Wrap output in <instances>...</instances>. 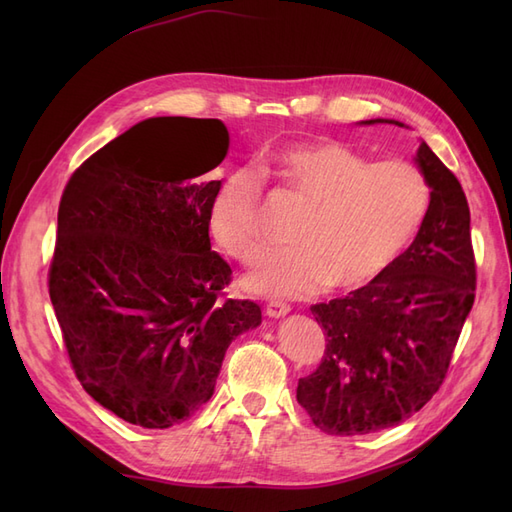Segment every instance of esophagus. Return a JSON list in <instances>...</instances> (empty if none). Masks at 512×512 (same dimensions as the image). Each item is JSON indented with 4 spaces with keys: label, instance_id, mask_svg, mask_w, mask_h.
I'll return each mask as SVG.
<instances>
[{
    "label": "esophagus",
    "instance_id": "1",
    "mask_svg": "<svg viewBox=\"0 0 512 512\" xmlns=\"http://www.w3.org/2000/svg\"><path fill=\"white\" fill-rule=\"evenodd\" d=\"M290 312V305L282 303V301H271L267 305V316L269 318H284Z\"/></svg>",
    "mask_w": 512,
    "mask_h": 512
}]
</instances>
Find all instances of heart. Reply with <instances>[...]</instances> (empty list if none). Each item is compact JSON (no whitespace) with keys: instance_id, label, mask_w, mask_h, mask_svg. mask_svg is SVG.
Instances as JSON below:
<instances>
[{"instance_id":"obj_1","label":"heart","mask_w":512,"mask_h":512,"mask_svg":"<svg viewBox=\"0 0 512 512\" xmlns=\"http://www.w3.org/2000/svg\"><path fill=\"white\" fill-rule=\"evenodd\" d=\"M258 172L307 200L288 232L286 250L245 275V288L273 299L359 288L404 250L427 211L423 175L401 160L369 162L333 141H299L271 149ZM262 179L256 170L228 173L209 209L213 237L245 265L265 241L260 230Z\"/></svg>"}]
</instances>
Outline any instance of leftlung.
I'll return each instance as SVG.
<instances>
[{
    "label": "left lung",
    "instance_id": "obj_1",
    "mask_svg": "<svg viewBox=\"0 0 512 512\" xmlns=\"http://www.w3.org/2000/svg\"><path fill=\"white\" fill-rule=\"evenodd\" d=\"M393 123L369 119L361 126ZM414 162L429 207L408 250L367 286L312 305L327 335L297 401L331 436H365L404 423L440 389L476 288L470 207L457 177L421 141Z\"/></svg>",
    "mask_w": 512,
    "mask_h": 512
}]
</instances>
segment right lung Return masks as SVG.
Wrapping results in <instances>:
<instances>
[{"label": "right lung", "instance_id": "add662e5", "mask_svg": "<svg viewBox=\"0 0 512 512\" xmlns=\"http://www.w3.org/2000/svg\"><path fill=\"white\" fill-rule=\"evenodd\" d=\"M228 145L220 119L151 117L83 162L61 196L51 303L76 378L126 423L190 418L232 339L262 322L254 301H220L232 271L211 252L209 209L222 181L198 177Z\"/></svg>", "mask_w": 512, "mask_h": 512}]
</instances>
